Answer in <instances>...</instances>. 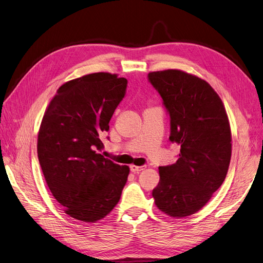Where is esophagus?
<instances>
[{
  "instance_id": "esophagus-1",
  "label": "esophagus",
  "mask_w": 263,
  "mask_h": 263,
  "mask_svg": "<svg viewBox=\"0 0 263 263\" xmlns=\"http://www.w3.org/2000/svg\"><path fill=\"white\" fill-rule=\"evenodd\" d=\"M145 168H146V166H134V164H132V166H130V169L133 173H139L141 172L142 170H144Z\"/></svg>"
}]
</instances>
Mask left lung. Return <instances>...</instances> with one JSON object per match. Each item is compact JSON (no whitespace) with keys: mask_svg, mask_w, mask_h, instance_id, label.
I'll return each mask as SVG.
<instances>
[{"mask_svg":"<svg viewBox=\"0 0 263 263\" xmlns=\"http://www.w3.org/2000/svg\"><path fill=\"white\" fill-rule=\"evenodd\" d=\"M148 80L170 116L171 142L181 145L176 163L159 167L155 205L172 218L200 210L224 181L232 134L220 96L200 78L178 69L153 71Z\"/></svg>","mask_w":263,"mask_h":263,"instance_id":"left-lung-1","label":"left lung"}]
</instances>
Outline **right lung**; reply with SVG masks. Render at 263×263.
I'll return each instance as SVG.
<instances>
[{"label": "right lung", "instance_id": "add662e5", "mask_svg": "<svg viewBox=\"0 0 263 263\" xmlns=\"http://www.w3.org/2000/svg\"><path fill=\"white\" fill-rule=\"evenodd\" d=\"M128 80L109 72L64 83L48 104L37 134V157L46 184L68 216L97 222L118 203L130 169L100 152Z\"/></svg>", "mask_w": 263, "mask_h": 263}]
</instances>
